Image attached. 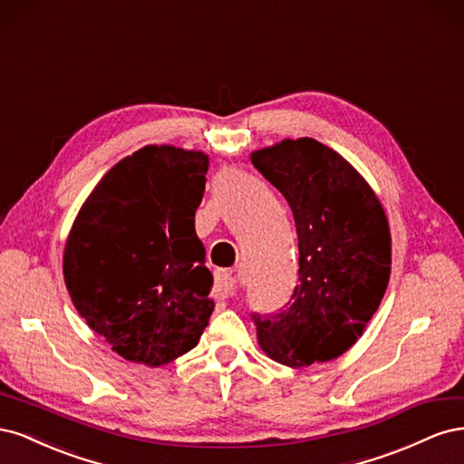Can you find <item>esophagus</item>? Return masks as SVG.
I'll return each instance as SVG.
<instances>
[{"label":"esophagus","mask_w":464,"mask_h":464,"mask_svg":"<svg viewBox=\"0 0 464 464\" xmlns=\"http://www.w3.org/2000/svg\"><path fill=\"white\" fill-rule=\"evenodd\" d=\"M215 292L222 298H232L236 294V278L230 271H215Z\"/></svg>","instance_id":"esophagus-1"}]
</instances>
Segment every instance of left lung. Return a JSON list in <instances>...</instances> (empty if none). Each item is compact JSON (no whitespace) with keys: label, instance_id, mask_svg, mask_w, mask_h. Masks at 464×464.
<instances>
[{"label":"left lung","instance_id":"obj_1","mask_svg":"<svg viewBox=\"0 0 464 464\" xmlns=\"http://www.w3.org/2000/svg\"><path fill=\"white\" fill-rule=\"evenodd\" d=\"M251 162L288 201L300 251L290 302L251 314L259 344L290 368L333 360L356 343L389 283L383 207L354 168L315 139H286Z\"/></svg>","mask_w":464,"mask_h":464}]
</instances>
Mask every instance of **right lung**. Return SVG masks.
Segmentation results:
<instances>
[{
  "label": "right lung",
  "mask_w": 464,
  "mask_h": 464,
  "mask_svg": "<svg viewBox=\"0 0 464 464\" xmlns=\"http://www.w3.org/2000/svg\"><path fill=\"white\" fill-rule=\"evenodd\" d=\"M207 170L198 150H137L101 179L69 234V296L125 360H176L198 346L213 314V275L195 234Z\"/></svg>",
  "instance_id": "1"
}]
</instances>
